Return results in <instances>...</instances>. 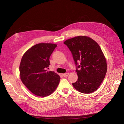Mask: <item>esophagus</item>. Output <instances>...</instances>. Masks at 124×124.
Instances as JSON below:
<instances>
[{
    "mask_svg": "<svg viewBox=\"0 0 124 124\" xmlns=\"http://www.w3.org/2000/svg\"><path fill=\"white\" fill-rule=\"evenodd\" d=\"M63 76L64 77H68V75H69V73H64L63 74Z\"/></svg>",
    "mask_w": 124,
    "mask_h": 124,
    "instance_id": "1",
    "label": "esophagus"
}]
</instances>
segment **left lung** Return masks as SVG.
I'll use <instances>...</instances> for the list:
<instances>
[{
    "label": "left lung",
    "instance_id": "8db88e82",
    "mask_svg": "<svg viewBox=\"0 0 124 124\" xmlns=\"http://www.w3.org/2000/svg\"><path fill=\"white\" fill-rule=\"evenodd\" d=\"M72 55L78 76L72 83L77 91L84 93L96 91L107 71L106 58L95 41L86 36H78L63 42Z\"/></svg>",
    "mask_w": 124,
    "mask_h": 124
}]
</instances>
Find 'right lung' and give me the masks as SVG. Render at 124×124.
<instances>
[{
  "mask_svg": "<svg viewBox=\"0 0 124 124\" xmlns=\"http://www.w3.org/2000/svg\"><path fill=\"white\" fill-rule=\"evenodd\" d=\"M57 45L39 43L26 51L20 65L21 79L33 94L40 97L51 95L57 88L61 78L54 71H47L50 57Z\"/></svg>",
  "mask_w": 124,
  "mask_h": 124,
  "instance_id": "add662e5",
  "label": "right lung"
}]
</instances>
